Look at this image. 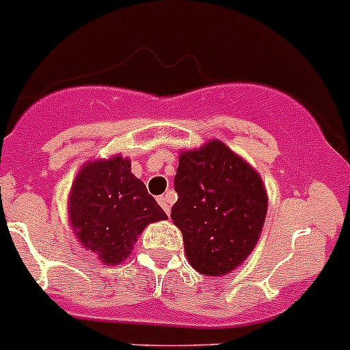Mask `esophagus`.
I'll list each match as a JSON object with an SVG mask.
<instances>
[{"mask_svg":"<svg viewBox=\"0 0 350 350\" xmlns=\"http://www.w3.org/2000/svg\"><path fill=\"white\" fill-rule=\"evenodd\" d=\"M158 203H160L161 208L165 210V214H169L170 212V194L160 196V198H158Z\"/></svg>","mask_w":350,"mask_h":350,"instance_id":"1","label":"esophagus"}]
</instances>
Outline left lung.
<instances>
[{
  "mask_svg": "<svg viewBox=\"0 0 350 350\" xmlns=\"http://www.w3.org/2000/svg\"><path fill=\"white\" fill-rule=\"evenodd\" d=\"M172 221L185 254L201 275L239 268L262 232L268 194L257 170L219 140L183 150L176 170Z\"/></svg>",
  "mask_w": 350,
  "mask_h": 350,
  "instance_id": "8db88e82",
  "label": "left lung"
}]
</instances>
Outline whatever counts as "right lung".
I'll return each instance as SVG.
<instances>
[{
    "mask_svg": "<svg viewBox=\"0 0 350 350\" xmlns=\"http://www.w3.org/2000/svg\"><path fill=\"white\" fill-rule=\"evenodd\" d=\"M68 212L79 243L107 266L129 257L147 224L167 219L144 181L131 172L129 158L118 154L90 161L79 170Z\"/></svg>",
    "mask_w": 350,
    "mask_h": 350,
    "instance_id": "obj_1",
    "label": "right lung"
}]
</instances>
